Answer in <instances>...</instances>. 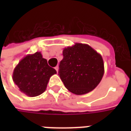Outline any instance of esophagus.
<instances>
[{
    "mask_svg": "<svg viewBox=\"0 0 131 131\" xmlns=\"http://www.w3.org/2000/svg\"><path fill=\"white\" fill-rule=\"evenodd\" d=\"M54 69H55V70L57 71V72H58V70H59V67H58V66H56V67H54Z\"/></svg>",
    "mask_w": 131,
    "mask_h": 131,
    "instance_id": "obj_1",
    "label": "esophagus"
}]
</instances>
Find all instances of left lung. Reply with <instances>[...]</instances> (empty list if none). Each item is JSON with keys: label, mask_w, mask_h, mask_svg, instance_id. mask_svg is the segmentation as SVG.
Here are the masks:
<instances>
[{"label": "left lung", "mask_w": 131, "mask_h": 131, "mask_svg": "<svg viewBox=\"0 0 131 131\" xmlns=\"http://www.w3.org/2000/svg\"><path fill=\"white\" fill-rule=\"evenodd\" d=\"M59 75L71 93L84 95L96 88L104 75L101 54L87 44L76 43L64 48Z\"/></svg>", "instance_id": "1"}]
</instances>
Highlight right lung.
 <instances>
[{
  "instance_id": "1",
  "label": "right lung",
  "mask_w": 131,
  "mask_h": 131,
  "mask_svg": "<svg viewBox=\"0 0 131 131\" xmlns=\"http://www.w3.org/2000/svg\"><path fill=\"white\" fill-rule=\"evenodd\" d=\"M55 74L56 70L48 64L41 52H36L20 60L14 69L13 80L21 92L36 97L46 91L50 78Z\"/></svg>"
}]
</instances>
